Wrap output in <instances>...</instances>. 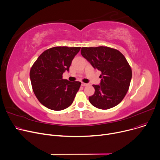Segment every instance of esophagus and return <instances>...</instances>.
I'll use <instances>...</instances> for the list:
<instances>
[{
  "instance_id": "esophagus-1",
  "label": "esophagus",
  "mask_w": 160,
  "mask_h": 160,
  "mask_svg": "<svg viewBox=\"0 0 160 160\" xmlns=\"http://www.w3.org/2000/svg\"><path fill=\"white\" fill-rule=\"evenodd\" d=\"M88 83H85V82H81V85L82 86H84V87H85V86H88Z\"/></svg>"
}]
</instances>
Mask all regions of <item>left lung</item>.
Instances as JSON below:
<instances>
[{"label": "left lung", "instance_id": "left-lung-1", "mask_svg": "<svg viewBox=\"0 0 160 160\" xmlns=\"http://www.w3.org/2000/svg\"><path fill=\"white\" fill-rule=\"evenodd\" d=\"M81 53L101 72L99 85H92L95 92L88 98L91 104L102 110L118 105L127 94L132 79V70L125 56L107 46L82 47Z\"/></svg>", "mask_w": 160, "mask_h": 160}]
</instances>
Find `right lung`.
I'll use <instances>...</instances> for the list:
<instances>
[{
  "label": "right lung",
  "mask_w": 160,
  "mask_h": 160,
  "mask_svg": "<svg viewBox=\"0 0 160 160\" xmlns=\"http://www.w3.org/2000/svg\"><path fill=\"white\" fill-rule=\"evenodd\" d=\"M81 47L56 46L42 52L33 64L30 76L33 91L39 102L53 110L70 107L81 83L62 79L69 71Z\"/></svg>",
  "instance_id": "right-lung-1"
}]
</instances>
